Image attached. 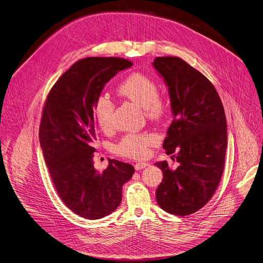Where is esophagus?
<instances>
[{
	"label": "esophagus",
	"mask_w": 263,
	"mask_h": 263,
	"mask_svg": "<svg viewBox=\"0 0 263 263\" xmlns=\"http://www.w3.org/2000/svg\"><path fill=\"white\" fill-rule=\"evenodd\" d=\"M149 165V163L148 162H136L135 163V170H141V169H144V168H146V166H148Z\"/></svg>",
	"instance_id": "obj_1"
}]
</instances>
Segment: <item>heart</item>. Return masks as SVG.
Instances as JSON below:
<instances>
[{"instance_id": "b5f03b06", "label": "heart", "mask_w": 263, "mask_h": 263, "mask_svg": "<svg viewBox=\"0 0 263 263\" xmlns=\"http://www.w3.org/2000/svg\"><path fill=\"white\" fill-rule=\"evenodd\" d=\"M118 92L123 97L145 108L147 117L153 122L163 119L169 111L166 102L159 97L157 82L141 72L130 74L121 85ZM114 111L113 102L107 95H100L93 104V115L98 126L107 131L112 127ZM159 137L154 133H129L115 146L114 151L118 155L130 158H141L148 154L150 146L158 144Z\"/></svg>"}]
</instances>
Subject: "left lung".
<instances>
[{
	"mask_svg": "<svg viewBox=\"0 0 263 263\" xmlns=\"http://www.w3.org/2000/svg\"><path fill=\"white\" fill-rule=\"evenodd\" d=\"M152 64L168 86L174 115L162 147L179 162L176 170L165 160L155 163L163 174L156 200L163 211L186 216L204 206L220 182L228 147L224 109L213 84L180 58L159 57Z\"/></svg>",
	"mask_w": 263,
	"mask_h": 263,
	"instance_id": "1",
	"label": "left lung"
}]
</instances>
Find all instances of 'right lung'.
Wrapping results in <instances>:
<instances>
[{"mask_svg": "<svg viewBox=\"0 0 263 263\" xmlns=\"http://www.w3.org/2000/svg\"><path fill=\"white\" fill-rule=\"evenodd\" d=\"M131 66L122 58L82 59L58 80L44 105L40 142L46 165L64 203L87 219H100L116 210L123 185L134 173L132 164L116 159H109L103 172L93 162V104L118 71Z\"/></svg>", "mask_w": 263, "mask_h": 263, "instance_id": "right-lung-1", "label": "right lung"}]
</instances>
